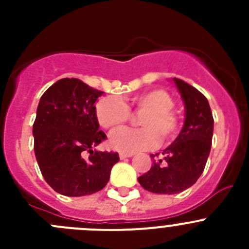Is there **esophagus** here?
Wrapping results in <instances>:
<instances>
[{"instance_id": "obj_1", "label": "esophagus", "mask_w": 249, "mask_h": 249, "mask_svg": "<svg viewBox=\"0 0 249 249\" xmlns=\"http://www.w3.org/2000/svg\"><path fill=\"white\" fill-rule=\"evenodd\" d=\"M133 156V153H124V152H121L120 153V158L121 160H124V158H129Z\"/></svg>"}]
</instances>
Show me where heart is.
I'll return each instance as SVG.
<instances>
[{
  "instance_id": "obj_1",
  "label": "heart",
  "mask_w": 249,
  "mask_h": 249,
  "mask_svg": "<svg viewBox=\"0 0 249 249\" xmlns=\"http://www.w3.org/2000/svg\"><path fill=\"white\" fill-rule=\"evenodd\" d=\"M173 107L175 100L168 92L151 89L132 97L128 103L107 96L98 101L96 116L103 128L113 132L129 122L131 111L143 113L138 120L142 128L120 129L111 136L109 143L118 151H148L156 148L160 141L169 143L177 137L181 121L173 112Z\"/></svg>"
}]
</instances>
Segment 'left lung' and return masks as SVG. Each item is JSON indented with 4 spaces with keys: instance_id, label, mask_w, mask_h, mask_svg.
Returning <instances> with one entry per match:
<instances>
[{
    "instance_id": "1",
    "label": "left lung",
    "mask_w": 249,
    "mask_h": 249,
    "mask_svg": "<svg viewBox=\"0 0 249 249\" xmlns=\"http://www.w3.org/2000/svg\"><path fill=\"white\" fill-rule=\"evenodd\" d=\"M186 107L183 128L163 157L155 160L148 172L138 177L144 190L160 195H175L190 188L203 172L210 156L213 116L204 94L179 78H173Z\"/></svg>"
}]
</instances>
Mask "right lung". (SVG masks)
Masks as SVG:
<instances>
[{
  "label": "right lung",
  "mask_w": 249,
  "mask_h": 249,
  "mask_svg": "<svg viewBox=\"0 0 249 249\" xmlns=\"http://www.w3.org/2000/svg\"><path fill=\"white\" fill-rule=\"evenodd\" d=\"M102 93L77 78H62L39 100L34 123L35 155L45 181L63 196L101 191L120 160L117 152L93 151L107 138L98 129L94 106Z\"/></svg>",
  "instance_id": "1"
}]
</instances>
